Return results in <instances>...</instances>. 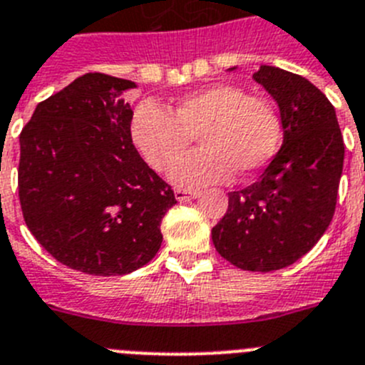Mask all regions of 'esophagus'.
Listing matches in <instances>:
<instances>
[{
    "label": "esophagus",
    "mask_w": 365,
    "mask_h": 365,
    "mask_svg": "<svg viewBox=\"0 0 365 365\" xmlns=\"http://www.w3.org/2000/svg\"><path fill=\"white\" fill-rule=\"evenodd\" d=\"M175 196L178 202H187L190 198H196L198 196V190H190V189H175Z\"/></svg>",
    "instance_id": "34e87169"
}]
</instances>
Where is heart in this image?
Returning <instances> with one entry per match:
<instances>
[{"label":"heart","mask_w":365,"mask_h":365,"mask_svg":"<svg viewBox=\"0 0 365 365\" xmlns=\"http://www.w3.org/2000/svg\"><path fill=\"white\" fill-rule=\"evenodd\" d=\"M198 135L202 149L179 158ZM136 150L154 170L169 168V180L182 187L225 182L235 173L242 178L256 175L282 143V120L265 96L244 87L216 83L180 98L173 110L143 101L130 120Z\"/></svg>","instance_id":"1"}]
</instances>
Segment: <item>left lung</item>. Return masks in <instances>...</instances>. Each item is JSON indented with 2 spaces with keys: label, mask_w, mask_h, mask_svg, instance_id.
Here are the masks:
<instances>
[{
  "label": "left lung",
  "mask_w": 365,
  "mask_h": 365,
  "mask_svg": "<svg viewBox=\"0 0 365 365\" xmlns=\"http://www.w3.org/2000/svg\"><path fill=\"white\" fill-rule=\"evenodd\" d=\"M252 78L278 103L284 143L258 182L229 192L212 244L238 269L269 272L294 264L329 227L344 138L334 107L311 81L269 65Z\"/></svg>",
  "instance_id": "1"
}]
</instances>
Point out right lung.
<instances>
[{
    "mask_svg": "<svg viewBox=\"0 0 365 365\" xmlns=\"http://www.w3.org/2000/svg\"><path fill=\"white\" fill-rule=\"evenodd\" d=\"M134 81L88 72L38 103L19 134L18 189L29 231L58 262L94 277L143 267L162 245L175 192L138 154Z\"/></svg>",
    "mask_w": 365,
    "mask_h": 365,
    "instance_id": "add662e5",
    "label": "right lung"
}]
</instances>
